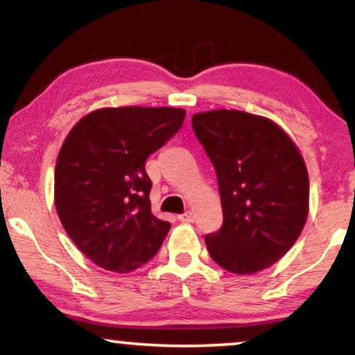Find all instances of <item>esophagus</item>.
<instances>
[{
    "instance_id": "34e87169",
    "label": "esophagus",
    "mask_w": 355,
    "mask_h": 355,
    "mask_svg": "<svg viewBox=\"0 0 355 355\" xmlns=\"http://www.w3.org/2000/svg\"><path fill=\"white\" fill-rule=\"evenodd\" d=\"M178 219H180L182 222H193L195 220V214H193L191 211H188V212H185V214L178 216Z\"/></svg>"
}]
</instances>
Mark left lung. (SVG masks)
<instances>
[{"instance_id": "1", "label": "left lung", "mask_w": 355, "mask_h": 355, "mask_svg": "<svg viewBox=\"0 0 355 355\" xmlns=\"http://www.w3.org/2000/svg\"><path fill=\"white\" fill-rule=\"evenodd\" d=\"M193 130L219 182L224 224L205 237L211 258L234 274H254L284 257L309 216L305 160L289 135L242 110L195 113Z\"/></svg>"}]
</instances>
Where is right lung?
Instances as JSON below:
<instances>
[{
	"instance_id": "right-lung-1",
	"label": "right lung",
	"mask_w": 355,
	"mask_h": 355,
	"mask_svg": "<svg viewBox=\"0 0 355 355\" xmlns=\"http://www.w3.org/2000/svg\"><path fill=\"white\" fill-rule=\"evenodd\" d=\"M173 107H105L83 116L55 167V207L92 263L130 272L159 252L170 224L150 211L146 159L182 128Z\"/></svg>"
}]
</instances>
